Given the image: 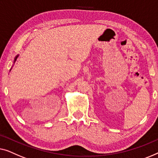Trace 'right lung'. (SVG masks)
I'll use <instances>...</instances> for the list:
<instances>
[{
    "mask_svg": "<svg viewBox=\"0 0 158 158\" xmlns=\"http://www.w3.org/2000/svg\"><path fill=\"white\" fill-rule=\"evenodd\" d=\"M18 56H19V55H17V56L15 57V59H14V61H13V64H14V63H15V61H16V59H17V58H18Z\"/></svg>",
    "mask_w": 158,
    "mask_h": 158,
    "instance_id": "right-lung-1",
    "label": "right lung"
}]
</instances>
